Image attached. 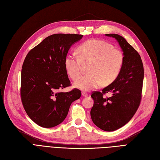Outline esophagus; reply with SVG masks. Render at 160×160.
Returning a JSON list of instances; mask_svg holds the SVG:
<instances>
[{"instance_id": "34e87169", "label": "esophagus", "mask_w": 160, "mask_h": 160, "mask_svg": "<svg viewBox=\"0 0 160 160\" xmlns=\"http://www.w3.org/2000/svg\"><path fill=\"white\" fill-rule=\"evenodd\" d=\"M82 95L85 97H87L88 96H89V95H88L87 93L85 92H82Z\"/></svg>"}]
</instances>
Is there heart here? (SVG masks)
I'll return each mask as SVG.
<instances>
[{
	"label": "heart",
	"mask_w": 160,
	"mask_h": 160,
	"mask_svg": "<svg viewBox=\"0 0 160 160\" xmlns=\"http://www.w3.org/2000/svg\"><path fill=\"white\" fill-rule=\"evenodd\" d=\"M78 52L68 55L65 59L68 75L76 80L82 73L83 63L91 62L89 72L74 82V86L82 91H90L100 86L111 84L118 76L124 62V55L105 41L91 39L78 46Z\"/></svg>",
	"instance_id": "1"
}]
</instances>
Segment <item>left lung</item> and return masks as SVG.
<instances>
[{"mask_svg":"<svg viewBox=\"0 0 160 160\" xmlns=\"http://www.w3.org/2000/svg\"><path fill=\"white\" fill-rule=\"evenodd\" d=\"M105 35L117 40L123 52L124 62L118 78L111 84L102 92L92 93L94 104L91 117L97 127L112 132L128 123L138 108L144 73L139 53L122 36L116 34ZM108 92L112 93L111 97L103 96Z\"/></svg>","mask_w":160,"mask_h":160,"instance_id":"1","label":"left lung"}]
</instances>
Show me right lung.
<instances>
[{"mask_svg":"<svg viewBox=\"0 0 160 160\" xmlns=\"http://www.w3.org/2000/svg\"><path fill=\"white\" fill-rule=\"evenodd\" d=\"M82 35L55 34L45 38L28 52L21 72L20 95L28 117L43 128L61 124L71 103L80 97L78 89L60 90L71 85L65 59L71 46Z\"/></svg>","mask_w":160,"mask_h":160,"instance_id":"1","label":"right lung"}]
</instances>
